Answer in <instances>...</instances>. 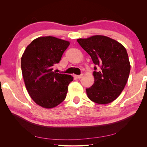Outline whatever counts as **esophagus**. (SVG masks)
<instances>
[{"label": "esophagus", "mask_w": 147, "mask_h": 147, "mask_svg": "<svg viewBox=\"0 0 147 147\" xmlns=\"http://www.w3.org/2000/svg\"><path fill=\"white\" fill-rule=\"evenodd\" d=\"M74 76L78 79H80L83 77V74H81V75H74Z\"/></svg>", "instance_id": "34e87169"}]
</instances>
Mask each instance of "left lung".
<instances>
[{"instance_id": "8db88e82", "label": "left lung", "mask_w": 147, "mask_h": 147, "mask_svg": "<svg viewBox=\"0 0 147 147\" xmlns=\"http://www.w3.org/2000/svg\"><path fill=\"white\" fill-rule=\"evenodd\" d=\"M77 41L96 65L93 73L94 84L86 89L88 98L99 104L115 100L123 91L130 74V63L126 49L115 39L100 35L80 38Z\"/></svg>"}]
</instances>
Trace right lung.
<instances>
[{"label": "right lung", "instance_id": "add662e5", "mask_svg": "<svg viewBox=\"0 0 147 147\" xmlns=\"http://www.w3.org/2000/svg\"><path fill=\"white\" fill-rule=\"evenodd\" d=\"M70 42L53 36L32 41L21 57V70L26 90L38 105L55 108L66 97L68 86L73 80L69 74L53 71Z\"/></svg>", "mask_w": 147, "mask_h": 147}]
</instances>
